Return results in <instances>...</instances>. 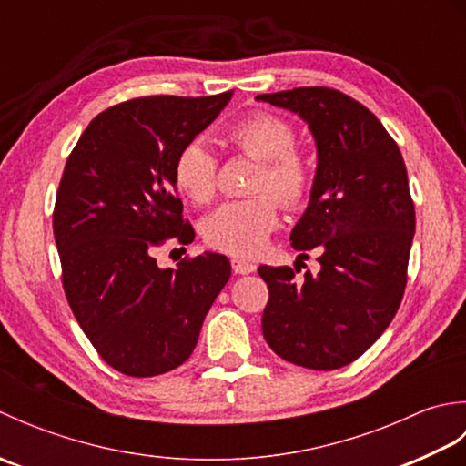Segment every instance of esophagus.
Masks as SVG:
<instances>
[{
  "label": "esophagus",
  "instance_id": "1",
  "mask_svg": "<svg viewBox=\"0 0 466 466\" xmlns=\"http://www.w3.org/2000/svg\"><path fill=\"white\" fill-rule=\"evenodd\" d=\"M232 270H234V274H252V272H256V266L252 262L234 258L232 260Z\"/></svg>",
  "mask_w": 466,
  "mask_h": 466
}]
</instances>
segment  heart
I'll return each mask as SVG.
<instances>
[{
    "label": "heart",
    "mask_w": 466,
    "mask_h": 466,
    "mask_svg": "<svg viewBox=\"0 0 466 466\" xmlns=\"http://www.w3.org/2000/svg\"><path fill=\"white\" fill-rule=\"evenodd\" d=\"M226 144L258 160L248 200L218 208L202 226L204 240L216 250L250 258L258 254L279 226V202L296 210L310 200L314 187L312 157L296 147L294 126L284 117L256 112L224 130ZM218 157L202 142L186 144L174 160V184L187 200L210 204L218 190ZM277 198H274L271 194Z\"/></svg>",
    "instance_id": "b5f03b06"
}]
</instances>
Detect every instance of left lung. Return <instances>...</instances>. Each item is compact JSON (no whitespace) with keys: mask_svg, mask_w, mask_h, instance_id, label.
Returning <instances> with one entry per match:
<instances>
[{"mask_svg":"<svg viewBox=\"0 0 466 466\" xmlns=\"http://www.w3.org/2000/svg\"><path fill=\"white\" fill-rule=\"evenodd\" d=\"M258 100L309 122L319 150L310 202L290 240L296 250H320V272L296 280V266H260L270 294L264 339L292 364L340 369L386 330L407 289L417 222L407 166L379 117L339 90L294 87Z\"/></svg>","mask_w":466,"mask_h":466,"instance_id":"left-lung-1","label":"left lung"}]
</instances>
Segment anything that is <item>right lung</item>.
Masks as SVG:
<instances>
[{"instance_id":"1","label":"right lung","mask_w":466,"mask_h":466,"mask_svg":"<svg viewBox=\"0 0 466 466\" xmlns=\"http://www.w3.org/2000/svg\"><path fill=\"white\" fill-rule=\"evenodd\" d=\"M232 94L116 104L94 117L67 157L54 206L64 292L84 334L117 372L144 379L187 360L230 279L222 254L162 270L154 252L194 240L174 160Z\"/></svg>"}]
</instances>
